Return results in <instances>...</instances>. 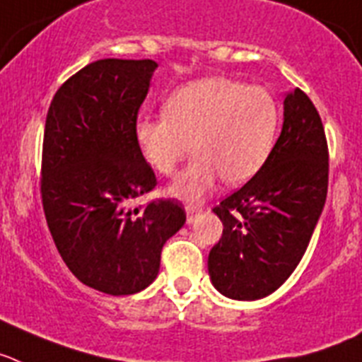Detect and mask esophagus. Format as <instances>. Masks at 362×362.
Segmentation results:
<instances>
[{
	"instance_id": "obj_1",
	"label": "esophagus",
	"mask_w": 362,
	"mask_h": 362,
	"mask_svg": "<svg viewBox=\"0 0 362 362\" xmlns=\"http://www.w3.org/2000/svg\"><path fill=\"white\" fill-rule=\"evenodd\" d=\"M185 211H187V222L191 224V222L197 218V215L202 211V206H199V204H187V206H185Z\"/></svg>"
}]
</instances>
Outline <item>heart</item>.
Returning a JSON list of instances; mask_svg holds the SVG:
<instances>
[{
    "label": "heart",
    "instance_id": "b5f03b06",
    "mask_svg": "<svg viewBox=\"0 0 362 362\" xmlns=\"http://www.w3.org/2000/svg\"><path fill=\"white\" fill-rule=\"evenodd\" d=\"M281 125V107L268 89L240 80L211 76L177 89L160 116H140L134 140L144 160L160 175L197 158L173 184L171 193L200 202L216 180L238 185L255 177L272 155Z\"/></svg>",
    "mask_w": 362,
    "mask_h": 362
}]
</instances>
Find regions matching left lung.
Listing matches in <instances>:
<instances>
[{
  "label": "left lung",
  "mask_w": 362,
  "mask_h": 362,
  "mask_svg": "<svg viewBox=\"0 0 362 362\" xmlns=\"http://www.w3.org/2000/svg\"><path fill=\"white\" fill-rule=\"evenodd\" d=\"M328 171L325 125L308 94L295 89L284 100V125L269 158L213 207L224 229L207 269L220 293L255 300L284 284L322 213Z\"/></svg>",
  "instance_id": "obj_1"
}]
</instances>
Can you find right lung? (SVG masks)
Returning <instances> with one entry per match:
<instances>
[{"mask_svg": "<svg viewBox=\"0 0 362 362\" xmlns=\"http://www.w3.org/2000/svg\"><path fill=\"white\" fill-rule=\"evenodd\" d=\"M155 69L93 62L56 90L45 120L40 191L52 240L78 281L115 297L155 281L163 244L185 222L175 199L127 207L158 184L134 140Z\"/></svg>", "mask_w": 362, "mask_h": 362, "instance_id": "add662e5", "label": "right lung"}]
</instances>
